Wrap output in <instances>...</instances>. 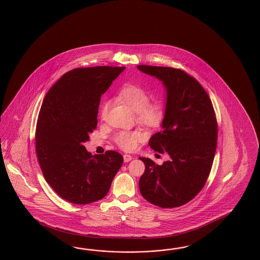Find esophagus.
Instances as JSON below:
<instances>
[{
    "label": "esophagus",
    "instance_id": "esophagus-1",
    "mask_svg": "<svg viewBox=\"0 0 260 260\" xmlns=\"http://www.w3.org/2000/svg\"><path fill=\"white\" fill-rule=\"evenodd\" d=\"M123 158H124V161H125V162H127V161L133 160V156H131V155L128 154H124Z\"/></svg>",
    "mask_w": 260,
    "mask_h": 260
}]
</instances>
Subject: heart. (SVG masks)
Masks as SVG:
<instances>
[{
  "label": "heart",
  "instance_id": "1",
  "mask_svg": "<svg viewBox=\"0 0 260 260\" xmlns=\"http://www.w3.org/2000/svg\"><path fill=\"white\" fill-rule=\"evenodd\" d=\"M117 98L122 102L126 103L136 113V117L143 125L148 127L160 126L166 115V108L159 100L148 101L149 95L140 85L126 83L117 91ZM108 104L103 102L101 106V116H105ZM144 139L140 132H119L114 136L116 145L125 151H134L139 143Z\"/></svg>",
  "mask_w": 260,
  "mask_h": 260
}]
</instances>
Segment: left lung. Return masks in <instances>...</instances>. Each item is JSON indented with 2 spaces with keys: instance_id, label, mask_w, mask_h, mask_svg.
<instances>
[{
  "instance_id": "left-lung-1",
  "label": "left lung",
  "mask_w": 260,
  "mask_h": 260,
  "mask_svg": "<svg viewBox=\"0 0 260 260\" xmlns=\"http://www.w3.org/2000/svg\"><path fill=\"white\" fill-rule=\"evenodd\" d=\"M162 81L167 89L166 115L161 129L148 145L169 161L161 166L149 158L141 176V194L150 204L174 208L187 204L203 189L210 174L218 140L216 113L204 87L181 69L138 65Z\"/></svg>"
}]
</instances>
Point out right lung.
<instances>
[{
	"mask_svg": "<svg viewBox=\"0 0 260 260\" xmlns=\"http://www.w3.org/2000/svg\"><path fill=\"white\" fill-rule=\"evenodd\" d=\"M125 67L77 68L64 74L43 99L36 126V152L44 179L56 194L75 204L103 199L123 164L108 150L83 146L98 126L100 98Z\"/></svg>",
	"mask_w": 260,
	"mask_h": 260,
	"instance_id": "1",
	"label": "right lung"
}]
</instances>
